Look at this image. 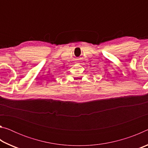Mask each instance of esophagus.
Returning <instances> with one entry per match:
<instances>
[{"label": "esophagus", "instance_id": "obj_1", "mask_svg": "<svg viewBox=\"0 0 148 148\" xmlns=\"http://www.w3.org/2000/svg\"><path fill=\"white\" fill-rule=\"evenodd\" d=\"M76 62H78V63H79V59H76Z\"/></svg>", "mask_w": 148, "mask_h": 148}]
</instances>
